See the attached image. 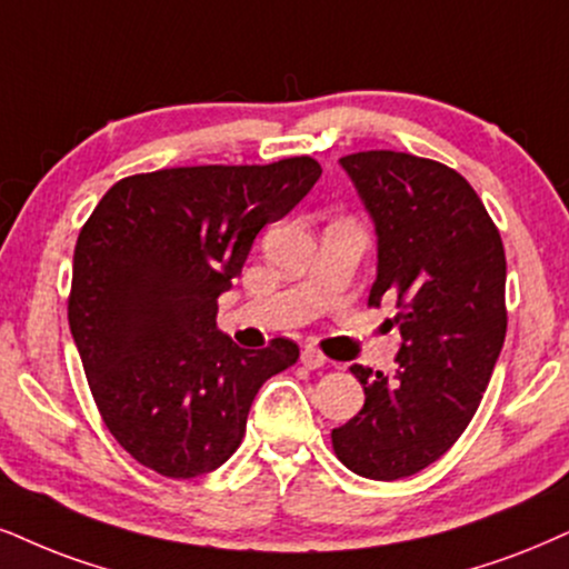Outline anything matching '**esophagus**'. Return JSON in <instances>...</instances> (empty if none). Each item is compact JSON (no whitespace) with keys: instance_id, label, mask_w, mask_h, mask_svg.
Listing matches in <instances>:
<instances>
[{"instance_id":"1","label":"esophagus","mask_w":569,"mask_h":569,"mask_svg":"<svg viewBox=\"0 0 569 569\" xmlns=\"http://www.w3.org/2000/svg\"><path fill=\"white\" fill-rule=\"evenodd\" d=\"M300 363H303L306 369H321L327 363V356L317 348H303V353H300Z\"/></svg>"}]
</instances>
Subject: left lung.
Returning a JSON list of instances; mask_svg holds the SVG:
<instances>
[{
	"mask_svg": "<svg viewBox=\"0 0 569 569\" xmlns=\"http://www.w3.org/2000/svg\"><path fill=\"white\" fill-rule=\"evenodd\" d=\"M377 229L369 306L396 300V375L353 363L363 409L332 430L350 472L401 480L422 472L472 422L503 338L507 256L469 181L438 160L367 150L340 158Z\"/></svg>",
	"mask_w": 569,
	"mask_h": 569,
	"instance_id": "obj_1",
	"label": "left lung"
}]
</instances>
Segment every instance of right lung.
Instances as JSON below:
<instances>
[{"mask_svg": "<svg viewBox=\"0 0 569 569\" xmlns=\"http://www.w3.org/2000/svg\"><path fill=\"white\" fill-rule=\"evenodd\" d=\"M313 158L184 166L116 181L81 227L68 325L91 398L139 465L173 480L221 467L261 385L298 361L292 340L234 346L219 296L252 240L311 192Z\"/></svg>", "mask_w": 569, "mask_h": 569, "instance_id": "obj_1", "label": "right lung"}]
</instances>
